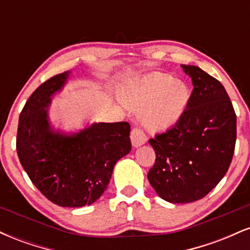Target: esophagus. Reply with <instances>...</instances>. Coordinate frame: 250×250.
<instances>
[{
  "label": "esophagus",
  "instance_id": "esophagus-1",
  "mask_svg": "<svg viewBox=\"0 0 250 250\" xmlns=\"http://www.w3.org/2000/svg\"><path fill=\"white\" fill-rule=\"evenodd\" d=\"M130 140H131V145L133 147H140V146L145 145L146 141H147V136L146 134L143 133L142 129L140 128H133L130 133Z\"/></svg>",
  "mask_w": 250,
  "mask_h": 250
}]
</instances>
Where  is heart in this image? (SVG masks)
Returning a JSON list of instances; mask_svg holds the SVG:
<instances>
[{"instance_id": "b5f03b06", "label": "heart", "mask_w": 250, "mask_h": 250, "mask_svg": "<svg viewBox=\"0 0 250 250\" xmlns=\"http://www.w3.org/2000/svg\"><path fill=\"white\" fill-rule=\"evenodd\" d=\"M191 99L186 82L167 73H153L123 89L122 100L128 107L140 109V120L153 130L175 127L185 116Z\"/></svg>"}]
</instances>
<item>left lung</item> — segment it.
<instances>
[{
	"label": "left lung",
	"instance_id": "left-lung-1",
	"mask_svg": "<svg viewBox=\"0 0 250 250\" xmlns=\"http://www.w3.org/2000/svg\"><path fill=\"white\" fill-rule=\"evenodd\" d=\"M194 89L185 116L149 140L156 154L148 180L170 203L205 197L223 179L234 155L236 114L225 87L196 65L182 64Z\"/></svg>",
	"mask_w": 250,
	"mask_h": 250
}]
</instances>
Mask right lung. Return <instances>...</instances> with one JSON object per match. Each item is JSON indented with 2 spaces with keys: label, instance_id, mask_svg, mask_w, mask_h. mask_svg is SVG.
Wrapping results in <instances>:
<instances>
[{
  "label": "right lung",
  "instance_id": "obj_1",
  "mask_svg": "<svg viewBox=\"0 0 250 250\" xmlns=\"http://www.w3.org/2000/svg\"><path fill=\"white\" fill-rule=\"evenodd\" d=\"M70 71L42 83L20 114L16 150L31 182L60 207L94 203L107 189L114 166L131 150L128 122L93 123L77 133L55 130L49 122L51 97Z\"/></svg>",
  "mask_w": 250,
  "mask_h": 250
}]
</instances>
